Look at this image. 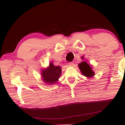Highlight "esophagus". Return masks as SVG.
Here are the masks:
<instances>
[{
  "mask_svg": "<svg viewBox=\"0 0 125 125\" xmlns=\"http://www.w3.org/2000/svg\"><path fill=\"white\" fill-rule=\"evenodd\" d=\"M69 65H70V66H73V65H74V62H69L68 63Z\"/></svg>",
  "mask_w": 125,
  "mask_h": 125,
  "instance_id": "obj_1",
  "label": "esophagus"
}]
</instances>
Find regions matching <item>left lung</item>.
<instances>
[{
  "label": "left lung",
  "mask_w": 125,
  "mask_h": 125,
  "mask_svg": "<svg viewBox=\"0 0 125 125\" xmlns=\"http://www.w3.org/2000/svg\"><path fill=\"white\" fill-rule=\"evenodd\" d=\"M81 58L84 59V57L82 56ZM92 65L90 64H88L86 61H82L78 64V67L82 74L86 77L90 78L93 77L95 75V72L93 71Z\"/></svg>",
  "instance_id": "obj_1"
}]
</instances>
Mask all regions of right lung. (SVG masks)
<instances>
[{"instance_id": "add662e5", "label": "right lung", "mask_w": 125, "mask_h": 125, "mask_svg": "<svg viewBox=\"0 0 125 125\" xmlns=\"http://www.w3.org/2000/svg\"><path fill=\"white\" fill-rule=\"evenodd\" d=\"M41 78L47 85H53L58 81L62 74L61 67L55 66L53 62L49 63V66L41 69Z\"/></svg>"}]
</instances>
